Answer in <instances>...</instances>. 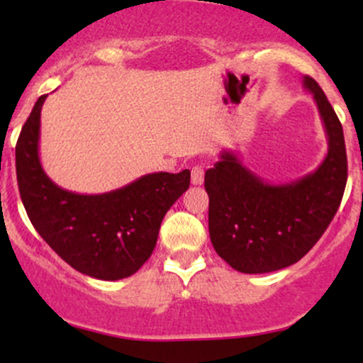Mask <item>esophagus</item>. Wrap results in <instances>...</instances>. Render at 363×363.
Returning <instances> with one entry per match:
<instances>
[{"mask_svg": "<svg viewBox=\"0 0 363 363\" xmlns=\"http://www.w3.org/2000/svg\"><path fill=\"white\" fill-rule=\"evenodd\" d=\"M203 181H205V167L203 165H194L193 169H191V182H193L194 186H199L203 184Z\"/></svg>", "mask_w": 363, "mask_h": 363, "instance_id": "obj_1", "label": "esophagus"}]
</instances>
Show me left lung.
<instances>
[{
  "instance_id": "left-lung-1",
  "label": "left lung",
  "mask_w": 363,
  "mask_h": 363,
  "mask_svg": "<svg viewBox=\"0 0 363 363\" xmlns=\"http://www.w3.org/2000/svg\"><path fill=\"white\" fill-rule=\"evenodd\" d=\"M328 136V155L314 172L286 184H268L232 152L205 174L208 228L216 254L240 273L283 269L301 261L338 211L348 164L343 128L318 82L303 77Z\"/></svg>"
}]
</instances>
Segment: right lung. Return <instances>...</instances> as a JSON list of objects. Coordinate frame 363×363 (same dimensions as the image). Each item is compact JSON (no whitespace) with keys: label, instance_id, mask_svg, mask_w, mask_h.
I'll return each instance as SVG.
<instances>
[{"label":"right lung","instance_id":"1","mask_svg":"<svg viewBox=\"0 0 363 363\" xmlns=\"http://www.w3.org/2000/svg\"><path fill=\"white\" fill-rule=\"evenodd\" d=\"M45 97L35 102L15 148L25 211L39 235L77 272L106 281L131 277L152 256L162 220L187 191L191 172L147 174L104 194L61 189L44 172L39 158Z\"/></svg>","mask_w":363,"mask_h":363}]
</instances>
